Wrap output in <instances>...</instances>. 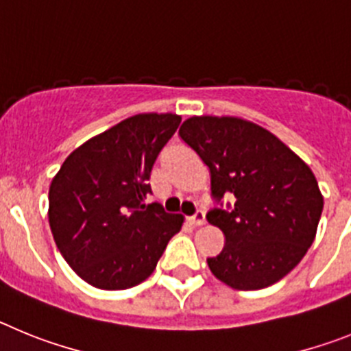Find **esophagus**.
Instances as JSON below:
<instances>
[{"label":"esophagus","instance_id":"obj_1","mask_svg":"<svg viewBox=\"0 0 351 351\" xmlns=\"http://www.w3.org/2000/svg\"><path fill=\"white\" fill-rule=\"evenodd\" d=\"M188 221H190L193 226L206 225V214H204L202 210H198V213H195V216L188 218Z\"/></svg>","mask_w":351,"mask_h":351}]
</instances>
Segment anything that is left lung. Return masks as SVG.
<instances>
[{
  "label": "left lung",
  "mask_w": 351,
  "mask_h": 351,
  "mask_svg": "<svg viewBox=\"0 0 351 351\" xmlns=\"http://www.w3.org/2000/svg\"><path fill=\"white\" fill-rule=\"evenodd\" d=\"M210 172V193L219 204L207 221L225 235L210 272L235 290L278 283L315 241L324 209L315 173L280 138L239 117L193 116L179 128ZM232 194L234 204L222 206Z\"/></svg>",
  "instance_id": "1"
}]
</instances>
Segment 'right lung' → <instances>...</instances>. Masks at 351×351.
Returning a JSON list of instances; mask_svg holds the SVG:
<instances>
[{"mask_svg":"<svg viewBox=\"0 0 351 351\" xmlns=\"http://www.w3.org/2000/svg\"><path fill=\"white\" fill-rule=\"evenodd\" d=\"M181 116L137 114L89 138L64 160L49 188L56 246L86 283L126 290L153 274L182 214L145 204L154 161Z\"/></svg>","mask_w":351,"mask_h":351,"instance_id":"1","label":"right lung"}]
</instances>
